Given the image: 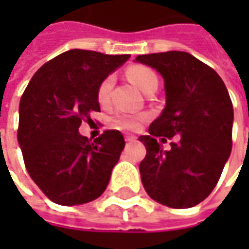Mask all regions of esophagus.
<instances>
[{
    "label": "esophagus",
    "mask_w": 249,
    "mask_h": 249,
    "mask_svg": "<svg viewBox=\"0 0 249 249\" xmlns=\"http://www.w3.org/2000/svg\"><path fill=\"white\" fill-rule=\"evenodd\" d=\"M124 139H126V141H127V142H134V141L137 140V137H134V136H126Z\"/></svg>",
    "instance_id": "obj_1"
}]
</instances>
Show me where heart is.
<instances>
[{
	"instance_id": "1",
	"label": "heart",
	"mask_w": 249,
	"mask_h": 249,
	"mask_svg": "<svg viewBox=\"0 0 249 249\" xmlns=\"http://www.w3.org/2000/svg\"><path fill=\"white\" fill-rule=\"evenodd\" d=\"M126 74L131 82L134 83L140 90L147 92L152 86H158V76L148 66L142 65H131L127 68ZM113 86V76L104 77L97 89V100L100 104H107L109 101L110 90ZM144 116L141 115H133V113H116L113 116V123L123 130H137L140 124L142 123Z\"/></svg>"
}]
</instances>
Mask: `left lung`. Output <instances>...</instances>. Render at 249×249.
<instances>
[{"label": "left lung", "mask_w": 249, "mask_h": 249, "mask_svg": "<svg viewBox=\"0 0 249 249\" xmlns=\"http://www.w3.org/2000/svg\"><path fill=\"white\" fill-rule=\"evenodd\" d=\"M165 80L166 107L140 136L147 155L140 163L147 194L162 205L186 209L212 193L231 152L233 104L220 76L183 51L139 55ZM176 135L172 148L166 142Z\"/></svg>", "instance_id": "8db88e82"}]
</instances>
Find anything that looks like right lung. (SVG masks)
Wrapping results in <instances>:
<instances>
[{"instance_id":"obj_1","label":"right lung","mask_w":249,"mask_h":249,"mask_svg":"<svg viewBox=\"0 0 249 249\" xmlns=\"http://www.w3.org/2000/svg\"><path fill=\"white\" fill-rule=\"evenodd\" d=\"M130 55L71 50L34 73L19 104L18 141L24 166L45 196L59 205H80L105 191L124 148L119 130L91 141L83 120L100 112L97 89Z\"/></svg>"}]
</instances>
